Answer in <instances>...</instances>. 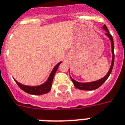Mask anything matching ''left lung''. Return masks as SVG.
Wrapping results in <instances>:
<instances>
[{
    "label": "left lung",
    "instance_id": "1",
    "mask_svg": "<svg viewBox=\"0 0 125 125\" xmlns=\"http://www.w3.org/2000/svg\"><path fill=\"white\" fill-rule=\"evenodd\" d=\"M103 29L104 30L106 31V33L105 35L109 38L111 42V46H112V64L110 66V68H109L108 73H107V74L105 75V77H103L102 79H99V80L95 81H92V82H87V83H80V82H78L77 81H75L73 79L72 77L71 78V80L73 82L74 85L77 87V89H79V90H94L97 89L100 86H101L102 84L105 82V81L108 79V77L110 75V74L112 73V70L113 66H114V40H113L112 36L111 35V34L109 33V31L107 29V27H106V25H103Z\"/></svg>",
    "mask_w": 125,
    "mask_h": 125
}]
</instances>
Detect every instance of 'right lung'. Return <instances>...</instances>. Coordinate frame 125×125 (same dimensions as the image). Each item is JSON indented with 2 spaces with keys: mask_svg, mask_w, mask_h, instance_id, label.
<instances>
[{
  "mask_svg": "<svg viewBox=\"0 0 125 125\" xmlns=\"http://www.w3.org/2000/svg\"><path fill=\"white\" fill-rule=\"evenodd\" d=\"M61 62L58 63L56 65L54 68L52 70L51 73L50 74L49 77H48V79L46 80V82H44L43 84L39 85H36V86H29V85H22V83H20L19 82H18L17 81L15 80L16 83L18 84V85L25 92H27L28 94L33 95H41L44 94L48 93V92L51 90L52 83V80H53V77L55 76L57 70L58 68V67L60 65Z\"/></svg>",
  "mask_w": 125,
  "mask_h": 125,
  "instance_id": "obj_1",
  "label": "right lung"
}]
</instances>
